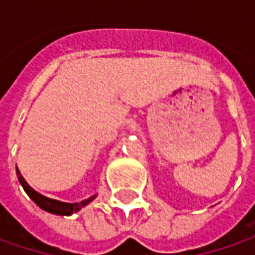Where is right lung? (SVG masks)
<instances>
[{"label": "right lung", "instance_id": "add662e5", "mask_svg": "<svg viewBox=\"0 0 255 255\" xmlns=\"http://www.w3.org/2000/svg\"><path fill=\"white\" fill-rule=\"evenodd\" d=\"M16 176H18V180L21 183L22 189L25 190V193L29 196V199L34 201L36 206H39L42 210L48 211V213H52V214H58V216H71L72 213H76L79 211L82 207H85L86 204H89L91 201L96 197V196H92L86 200L81 201V203H65V201L54 200V199H49V197H45L41 193L35 191L26 181L21 176L19 170L16 169Z\"/></svg>", "mask_w": 255, "mask_h": 255}]
</instances>
